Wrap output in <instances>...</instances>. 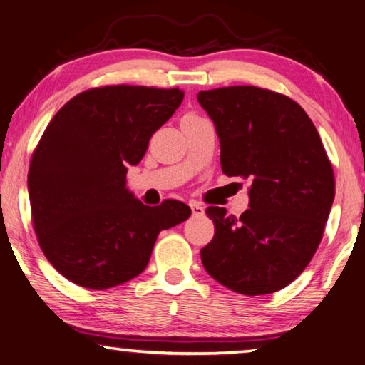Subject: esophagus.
I'll list each match as a JSON object with an SVG mask.
<instances>
[{"instance_id":"esophagus-1","label":"esophagus","mask_w":365,"mask_h":365,"mask_svg":"<svg viewBox=\"0 0 365 365\" xmlns=\"http://www.w3.org/2000/svg\"><path fill=\"white\" fill-rule=\"evenodd\" d=\"M190 207H191V212H193V215H202V214H205V207H202L200 202L191 201L190 202Z\"/></svg>"}]
</instances>
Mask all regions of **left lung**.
<instances>
[{
    "instance_id": "1",
    "label": "left lung",
    "mask_w": 365,
    "mask_h": 365,
    "mask_svg": "<svg viewBox=\"0 0 365 365\" xmlns=\"http://www.w3.org/2000/svg\"><path fill=\"white\" fill-rule=\"evenodd\" d=\"M197 103L214 122L224 174L251 182L240 217L206 209L215 232L202 265L237 293L279 292L312 259L335 200L322 140L304 109L275 91L224 86L200 91Z\"/></svg>"
}]
</instances>
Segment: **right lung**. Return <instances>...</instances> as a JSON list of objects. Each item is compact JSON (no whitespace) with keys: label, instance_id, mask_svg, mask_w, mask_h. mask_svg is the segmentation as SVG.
I'll use <instances>...</instances> for the list:
<instances>
[{"label":"right lung","instance_id":"add662e5","mask_svg":"<svg viewBox=\"0 0 365 365\" xmlns=\"http://www.w3.org/2000/svg\"><path fill=\"white\" fill-rule=\"evenodd\" d=\"M183 90L113 85L73 96L48 123L29 169L32 222L43 252L72 283L106 289L135 279L160 230L187 220L175 200L145 206L127 188L153 133Z\"/></svg>","mask_w":365,"mask_h":365}]
</instances>
